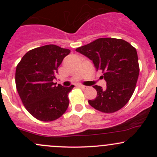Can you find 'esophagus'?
I'll list each match as a JSON object with an SVG mask.
<instances>
[{"mask_svg": "<svg viewBox=\"0 0 157 157\" xmlns=\"http://www.w3.org/2000/svg\"><path fill=\"white\" fill-rule=\"evenodd\" d=\"M78 86H79V87H80V88H81V89H86V88H87V86H83V85H78Z\"/></svg>", "mask_w": 157, "mask_h": 157, "instance_id": "esophagus-1", "label": "esophagus"}]
</instances>
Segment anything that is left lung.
I'll use <instances>...</instances> for the list:
<instances>
[{"label":"left lung","instance_id":"8db88e82","mask_svg":"<svg viewBox=\"0 0 157 157\" xmlns=\"http://www.w3.org/2000/svg\"><path fill=\"white\" fill-rule=\"evenodd\" d=\"M93 61L96 71L103 73L106 88L95 85L97 96L88 102L105 113H112L124 107L131 99L139 76V64L135 48L126 41L100 38L76 49Z\"/></svg>","mask_w":157,"mask_h":157}]
</instances>
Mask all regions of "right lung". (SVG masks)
<instances>
[{"mask_svg": "<svg viewBox=\"0 0 157 157\" xmlns=\"http://www.w3.org/2000/svg\"><path fill=\"white\" fill-rule=\"evenodd\" d=\"M71 51L55 45L33 48L17 66L16 86L26 110L38 120L58 119L69 105L68 93L74 85L56 86L58 68Z\"/></svg>", "mask_w": 157, "mask_h": 157, "instance_id": "obj_1", "label": "right lung"}]
</instances>
